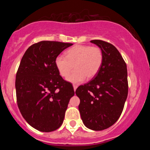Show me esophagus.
<instances>
[{
	"label": "esophagus",
	"mask_w": 150,
	"mask_h": 150,
	"mask_svg": "<svg viewBox=\"0 0 150 150\" xmlns=\"http://www.w3.org/2000/svg\"><path fill=\"white\" fill-rule=\"evenodd\" d=\"M77 88V86L75 85H73V89H74V91H75Z\"/></svg>",
	"instance_id": "obj_1"
}]
</instances>
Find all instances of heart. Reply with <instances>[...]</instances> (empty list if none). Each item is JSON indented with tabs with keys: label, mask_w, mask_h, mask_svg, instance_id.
Listing matches in <instances>:
<instances>
[{
	"label": "heart",
	"mask_w": 150,
	"mask_h": 150,
	"mask_svg": "<svg viewBox=\"0 0 150 150\" xmlns=\"http://www.w3.org/2000/svg\"><path fill=\"white\" fill-rule=\"evenodd\" d=\"M103 63V53L98 47L77 45L66 51L65 56L59 55L55 59V65L62 77L72 83L78 84L86 79H92L99 73Z\"/></svg>",
	"instance_id": "b5f03b06"
}]
</instances>
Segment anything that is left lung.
<instances>
[{
  "instance_id": "obj_1",
  "label": "left lung",
  "mask_w": 150,
  "mask_h": 150,
  "mask_svg": "<svg viewBox=\"0 0 150 150\" xmlns=\"http://www.w3.org/2000/svg\"><path fill=\"white\" fill-rule=\"evenodd\" d=\"M103 53V63L92 80L77 87L78 108L84 125L92 130H102L113 125L123 111L128 97L127 66L119 51L101 40L90 42Z\"/></svg>"
}]
</instances>
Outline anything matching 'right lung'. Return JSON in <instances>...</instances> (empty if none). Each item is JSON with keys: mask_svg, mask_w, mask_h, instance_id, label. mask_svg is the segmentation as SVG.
Listing matches in <instances>:
<instances>
[{"mask_svg": "<svg viewBox=\"0 0 150 150\" xmlns=\"http://www.w3.org/2000/svg\"><path fill=\"white\" fill-rule=\"evenodd\" d=\"M70 43L38 42L27 49L15 80L17 102L22 116L34 128L51 132L61 127L70 98L71 83L62 78L55 59Z\"/></svg>", "mask_w": 150, "mask_h": 150, "instance_id": "right-lung-1", "label": "right lung"}]
</instances>
